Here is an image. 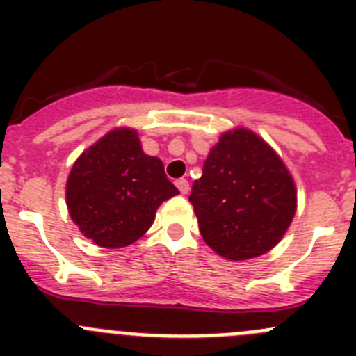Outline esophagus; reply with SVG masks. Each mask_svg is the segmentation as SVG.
Returning a JSON list of instances; mask_svg holds the SVG:
<instances>
[{"label":"esophagus","mask_w":356,"mask_h":356,"mask_svg":"<svg viewBox=\"0 0 356 356\" xmlns=\"http://www.w3.org/2000/svg\"><path fill=\"white\" fill-rule=\"evenodd\" d=\"M175 185L178 187V191H180L181 194H187L188 193V181L184 180V178H180V180H176Z\"/></svg>","instance_id":"esophagus-1"}]
</instances>
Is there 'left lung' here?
Here are the masks:
<instances>
[{
  "mask_svg": "<svg viewBox=\"0 0 356 356\" xmlns=\"http://www.w3.org/2000/svg\"><path fill=\"white\" fill-rule=\"evenodd\" d=\"M188 201L207 244L225 259L246 260L282 241L296 213V187L259 135L235 128L210 149Z\"/></svg>",
  "mask_w": 356,
  "mask_h": 356,
  "instance_id": "obj_1",
  "label": "left lung"
}]
</instances>
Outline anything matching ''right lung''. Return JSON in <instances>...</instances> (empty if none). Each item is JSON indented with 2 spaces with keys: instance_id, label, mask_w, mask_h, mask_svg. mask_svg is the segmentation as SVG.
I'll use <instances>...</instances> for the list:
<instances>
[{
  "instance_id": "obj_1",
  "label": "right lung",
  "mask_w": 356,
  "mask_h": 356,
  "mask_svg": "<svg viewBox=\"0 0 356 356\" xmlns=\"http://www.w3.org/2000/svg\"><path fill=\"white\" fill-rule=\"evenodd\" d=\"M176 194L162 160L144 153L131 128L108 131L83 151L65 187L71 219L102 248H124L143 237L156 209Z\"/></svg>"
}]
</instances>
